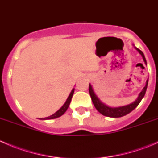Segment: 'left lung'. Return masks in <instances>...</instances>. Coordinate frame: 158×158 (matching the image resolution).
<instances>
[{"instance_id":"1","label":"left lung","mask_w":158,"mask_h":158,"mask_svg":"<svg viewBox=\"0 0 158 158\" xmlns=\"http://www.w3.org/2000/svg\"><path fill=\"white\" fill-rule=\"evenodd\" d=\"M135 48L136 49V50H138V52H139V53L141 54V56H142L143 60H144L145 64L147 65V62H146L145 57H144V55L142 52V51L140 50L139 49H138L135 47ZM148 79L146 81L145 86L144 87V89H142V91L140 92L138 98H137L134 102L131 103V104L128 105V106H121V107H116V108L109 107V106H106L105 103H103L102 102L100 101L99 98L97 97V95H95V92H94L92 85H91L90 84H89V94H90L91 98H92V102H93L94 106H95V109L98 110L102 114H103V115L105 116H107V117H110V118H120V117H122V116H125L126 115V114H128V113H130L131 111H133V110L138 106V104L141 102L143 97H144V95H145V92H146V90H147V87H148Z\"/></svg>"}]
</instances>
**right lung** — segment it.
<instances>
[{"instance_id":"obj_1","label":"right lung","mask_w":158,"mask_h":158,"mask_svg":"<svg viewBox=\"0 0 158 158\" xmlns=\"http://www.w3.org/2000/svg\"><path fill=\"white\" fill-rule=\"evenodd\" d=\"M74 90H75V89H73V90H72V92H70L69 97H68V98L66 99L65 104L63 105V106H62V107L60 108V109H59L58 111H56V112L54 113V114H52V115L49 116V117L43 118H40V119H41V120H48V119H54V118H56L60 117L61 115H63V114H64L65 112H66L68 108H69L70 102H71V99H72V97H73V93H74Z\"/></svg>"}]
</instances>
